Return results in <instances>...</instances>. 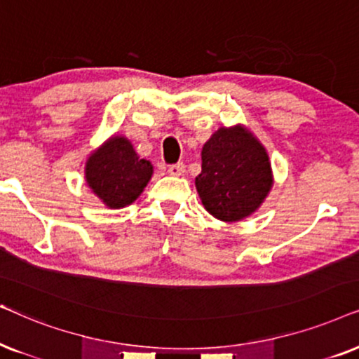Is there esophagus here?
<instances>
[{"label": "esophagus", "mask_w": 359, "mask_h": 359, "mask_svg": "<svg viewBox=\"0 0 359 359\" xmlns=\"http://www.w3.org/2000/svg\"><path fill=\"white\" fill-rule=\"evenodd\" d=\"M184 170H185V165L182 164V162H179V164H174V165H169V174L170 175H174V177H179V175H182L184 174Z\"/></svg>", "instance_id": "esophagus-1"}]
</instances>
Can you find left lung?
<instances>
[{
    "label": "left lung",
    "instance_id": "8db88e82",
    "mask_svg": "<svg viewBox=\"0 0 359 359\" xmlns=\"http://www.w3.org/2000/svg\"><path fill=\"white\" fill-rule=\"evenodd\" d=\"M274 185L266 147L243 124L218 128L202 147L195 187L205 210L219 222H241L257 212Z\"/></svg>",
    "mask_w": 359,
    "mask_h": 359
}]
</instances>
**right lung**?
<instances>
[{
  "label": "right lung",
  "mask_w": 359,
  "mask_h": 359,
  "mask_svg": "<svg viewBox=\"0 0 359 359\" xmlns=\"http://www.w3.org/2000/svg\"><path fill=\"white\" fill-rule=\"evenodd\" d=\"M154 174L149 161L141 159L131 141L113 135L85 162V182L107 208H124L144 192Z\"/></svg>",
  "instance_id": "obj_1"
}]
</instances>
